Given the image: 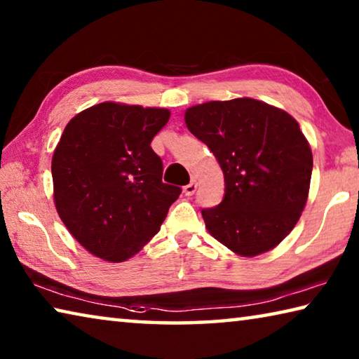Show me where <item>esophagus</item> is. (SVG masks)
Masks as SVG:
<instances>
[{
  "label": "esophagus",
  "mask_w": 359,
  "mask_h": 359,
  "mask_svg": "<svg viewBox=\"0 0 359 359\" xmlns=\"http://www.w3.org/2000/svg\"><path fill=\"white\" fill-rule=\"evenodd\" d=\"M196 188H198V184L193 180V182H190V184L184 187V193L187 194V196H191V194H194V191H196Z\"/></svg>",
  "instance_id": "obj_1"
}]
</instances>
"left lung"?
Masks as SVG:
<instances>
[{
    "mask_svg": "<svg viewBox=\"0 0 359 359\" xmlns=\"http://www.w3.org/2000/svg\"><path fill=\"white\" fill-rule=\"evenodd\" d=\"M185 123L215 155L224 198L203 210L210 236L241 257H257L287 238L306 208L313 158L299 123L253 98L188 107Z\"/></svg>",
    "mask_w": 359,
    "mask_h": 359,
    "instance_id": "obj_1",
    "label": "left lung"
}]
</instances>
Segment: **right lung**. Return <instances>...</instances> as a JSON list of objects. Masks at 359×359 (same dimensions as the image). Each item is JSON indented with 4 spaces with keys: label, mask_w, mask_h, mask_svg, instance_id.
Here are the masks:
<instances>
[{
    "label": "right lung",
    "mask_w": 359,
    "mask_h": 359,
    "mask_svg": "<svg viewBox=\"0 0 359 359\" xmlns=\"http://www.w3.org/2000/svg\"><path fill=\"white\" fill-rule=\"evenodd\" d=\"M171 112L106 101L66 125L52 156L53 203L85 250L121 263L160 231L179 187L150 147Z\"/></svg>",
    "instance_id": "add662e5"
}]
</instances>
